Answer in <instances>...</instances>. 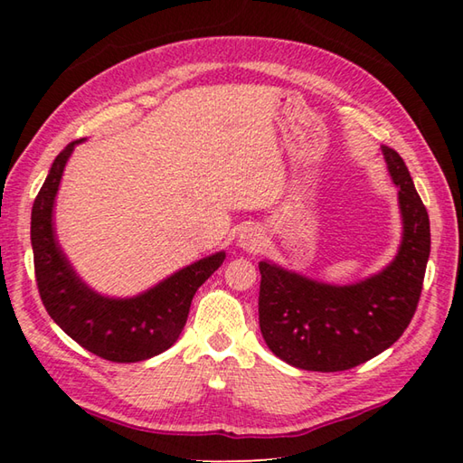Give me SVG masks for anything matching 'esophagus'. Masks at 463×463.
Returning a JSON list of instances; mask_svg holds the SVG:
<instances>
[{
	"instance_id": "34e87169",
	"label": "esophagus",
	"mask_w": 463,
	"mask_h": 463,
	"mask_svg": "<svg viewBox=\"0 0 463 463\" xmlns=\"http://www.w3.org/2000/svg\"><path fill=\"white\" fill-rule=\"evenodd\" d=\"M237 245L242 250H247V253H260L265 245V232L260 226H247V229L239 234Z\"/></svg>"
}]
</instances>
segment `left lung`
<instances>
[{
	"label": "left lung",
	"instance_id": "left-lung-1",
	"mask_svg": "<svg viewBox=\"0 0 463 463\" xmlns=\"http://www.w3.org/2000/svg\"><path fill=\"white\" fill-rule=\"evenodd\" d=\"M398 187L402 241L386 268L335 286L260 261V326L273 355L308 372H343L394 345L417 310L430 253L429 214L409 167L382 145Z\"/></svg>",
	"mask_w": 463,
	"mask_h": 463
}]
</instances>
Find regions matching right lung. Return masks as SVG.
<instances>
[{
	"label": "right lung",
	"instance_id": "obj_1",
	"mask_svg": "<svg viewBox=\"0 0 463 463\" xmlns=\"http://www.w3.org/2000/svg\"><path fill=\"white\" fill-rule=\"evenodd\" d=\"M67 145L52 161L38 192L30 221L36 284L51 318L83 349L116 364L145 362L163 354L182 335L192 298L221 268L226 253L218 250L132 298H109L77 276L54 232V200L73 148Z\"/></svg>",
	"mask_w": 463,
	"mask_h": 463
}]
</instances>
